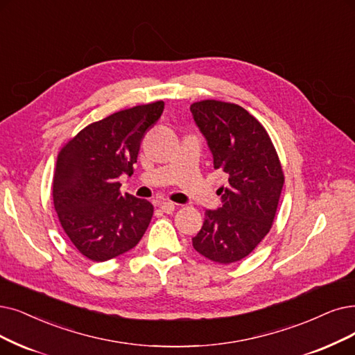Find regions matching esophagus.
Segmentation results:
<instances>
[{
	"label": "esophagus",
	"mask_w": 355,
	"mask_h": 355,
	"mask_svg": "<svg viewBox=\"0 0 355 355\" xmlns=\"http://www.w3.org/2000/svg\"><path fill=\"white\" fill-rule=\"evenodd\" d=\"M155 205H159L162 208V211L166 212V214H170V212L175 211V204L170 201H155Z\"/></svg>",
	"instance_id": "obj_1"
}]
</instances>
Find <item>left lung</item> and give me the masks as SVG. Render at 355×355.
<instances>
[{
	"instance_id": "8db88e82",
	"label": "left lung",
	"mask_w": 355,
	"mask_h": 355,
	"mask_svg": "<svg viewBox=\"0 0 355 355\" xmlns=\"http://www.w3.org/2000/svg\"><path fill=\"white\" fill-rule=\"evenodd\" d=\"M191 112L214 168L229 176L227 187L218 189L223 205L205 212L192 245L209 261L233 263L246 258L271 230L284 172L266 130L242 106L201 101L191 105Z\"/></svg>"
}]
</instances>
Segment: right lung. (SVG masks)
I'll use <instances>...</instances> for the list:
<instances>
[{
    "mask_svg": "<svg viewBox=\"0 0 355 355\" xmlns=\"http://www.w3.org/2000/svg\"><path fill=\"white\" fill-rule=\"evenodd\" d=\"M163 109L159 101L112 113L87 125L58 154L55 211L71 243L94 262L135 248L151 221V202L122 195L118 178L132 175L141 139Z\"/></svg>",
    "mask_w": 355,
    "mask_h": 355,
    "instance_id": "right-lung-1",
    "label": "right lung"
}]
</instances>
